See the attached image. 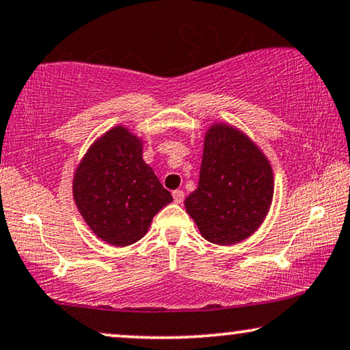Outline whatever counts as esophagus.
I'll return each instance as SVG.
<instances>
[{
  "instance_id": "1",
  "label": "esophagus",
  "mask_w": 350,
  "mask_h": 350,
  "mask_svg": "<svg viewBox=\"0 0 350 350\" xmlns=\"http://www.w3.org/2000/svg\"><path fill=\"white\" fill-rule=\"evenodd\" d=\"M183 199H185V193L181 191V189H175V191H174V201L176 204H181V202H183Z\"/></svg>"
}]
</instances>
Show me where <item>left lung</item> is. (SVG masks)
I'll use <instances>...</instances> for the list:
<instances>
[{
  "mask_svg": "<svg viewBox=\"0 0 350 350\" xmlns=\"http://www.w3.org/2000/svg\"><path fill=\"white\" fill-rule=\"evenodd\" d=\"M271 198L273 174L260 149L233 126H211L199 185L185 199L204 238L221 246L243 241L264 221Z\"/></svg>",
  "mask_w": 350,
  "mask_h": 350,
  "instance_id": "1",
  "label": "left lung"
}]
</instances>
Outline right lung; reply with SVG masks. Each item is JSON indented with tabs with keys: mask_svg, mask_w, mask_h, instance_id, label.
I'll use <instances>...</instances> for the list:
<instances>
[{
	"mask_svg": "<svg viewBox=\"0 0 350 350\" xmlns=\"http://www.w3.org/2000/svg\"><path fill=\"white\" fill-rule=\"evenodd\" d=\"M74 199L90 228L112 246L142 239L152 217L174 201L143 161V146L124 126L90 148L74 176Z\"/></svg>",
	"mask_w": 350,
	"mask_h": 350,
	"instance_id": "1",
	"label": "right lung"
}]
</instances>
